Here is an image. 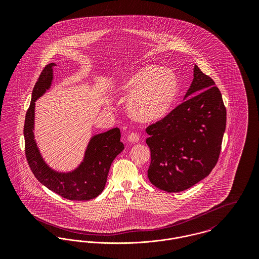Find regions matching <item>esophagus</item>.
I'll list each match as a JSON object with an SVG mask.
<instances>
[{
	"label": "esophagus",
	"mask_w": 259,
	"mask_h": 259,
	"mask_svg": "<svg viewBox=\"0 0 259 259\" xmlns=\"http://www.w3.org/2000/svg\"><path fill=\"white\" fill-rule=\"evenodd\" d=\"M140 135L138 133H131L127 136V141L131 143H139L140 142Z\"/></svg>",
	"instance_id": "obj_1"
}]
</instances>
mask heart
<instances>
[{
  "label": "heart",
  "instance_id": "obj_1",
  "mask_svg": "<svg viewBox=\"0 0 259 259\" xmlns=\"http://www.w3.org/2000/svg\"><path fill=\"white\" fill-rule=\"evenodd\" d=\"M115 91L128 97L126 110L135 119L151 122L165 116L179 96V80L172 71L160 66H144L119 78Z\"/></svg>",
  "mask_w": 259,
  "mask_h": 259
}]
</instances>
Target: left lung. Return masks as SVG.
<instances>
[{
  "label": "left lung",
  "mask_w": 259,
  "mask_h": 259,
  "mask_svg": "<svg viewBox=\"0 0 259 259\" xmlns=\"http://www.w3.org/2000/svg\"><path fill=\"white\" fill-rule=\"evenodd\" d=\"M188 98L149 124V182L167 192L183 191L206 178L219 161L226 109L213 79L195 65Z\"/></svg>",
  "instance_id": "8db88e82"
}]
</instances>
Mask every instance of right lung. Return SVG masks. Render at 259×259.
Here are the masks:
<instances>
[{
  "label": "right lung",
  "mask_w": 259,
  "mask_h": 259,
  "mask_svg": "<svg viewBox=\"0 0 259 259\" xmlns=\"http://www.w3.org/2000/svg\"><path fill=\"white\" fill-rule=\"evenodd\" d=\"M54 66L55 64L52 63L44 68L32 93V101L24 124L26 158L36 179L50 190L70 200H90L104 190L111 162L124 148L120 143V131L114 127L95 136L85 151L83 162L73 172L64 175L50 169L37 150L33 127L35 102L50 88Z\"/></svg>",
  "instance_id": "add662e5"
}]
</instances>
